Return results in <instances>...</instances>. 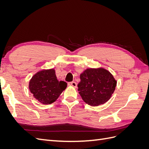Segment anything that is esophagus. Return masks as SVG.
<instances>
[{
    "label": "esophagus",
    "mask_w": 149,
    "mask_h": 149,
    "mask_svg": "<svg viewBox=\"0 0 149 149\" xmlns=\"http://www.w3.org/2000/svg\"><path fill=\"white\" fill-rule=\"evenodd\" d=\"M68 85L69 86H72V87H73V88H77V83H76L74 81L68 83Z\"/></svg>",
    "instance_id": "esophagus-1"
}]
</instances>
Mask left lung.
<instances>
[{
    "mask_svg": "<svg viewBox=\"0 0 149 149\" xmlns=\"http://www.w3.org/2000/svg\"><path fill=\"white\" fill-rule=\"evenodd\" d=\"M79 94L88 104L97 106L106 103L114 93L117 81L110 72L103 68H88L80 74Z\"/></svg>",
    "mask_w": 149,
    "mask_h": 149,
    "instance_id": "left-lung-1",
    "label": "left lung"
}]
</instances>
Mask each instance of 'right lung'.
Here are the masks:
<instances>
[{
    "mask_svg": "<svg viewBox=\"0 0 149 149\" xmlns=\"http://www.w3.org/2000/svg\"><path fill=\"white\" fill-rule=\"evenodd\" d=\"M66 87V82L58 80L55 70L53 68L38 71L29 84L30 93L43 104H50L55 102Z\"/></svg>",
    "mask_w": 149,
    "mask_h": 149,
    "instance_id": "1",
    "label": "right lung"
}]
</instances>
